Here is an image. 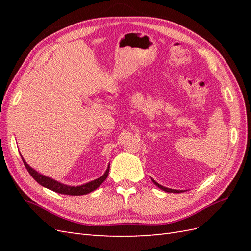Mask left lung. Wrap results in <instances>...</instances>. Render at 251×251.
Here are the masks:
<instances>
[{
    "mask_svg": "<svg viewBox=\"0 0 251 251\" xmlns=\"http://www.w3.org/2000/svg\"><path fill=\"white\" fill-rule=\"evenodd\" d=\"M152 181H153V183L155 184L156 186H158L159 189H162L163 191H165V192H168V193H180L181 191H179V190H173V189H168V188H165V186H163V185H161V184H158L155 180H153L152 179Z\"/></svg>",
    "mask_w": 251,
    "mask_h": 251,
    "instance_id": "1",
    "label": "left lung"
}]
</instances>
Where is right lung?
Here are the masks:
<instances>
[{
    "label": "right lung",
    "mask_w": 251,
    "mask_h": 251,
    "mask_svg": "<svg viewBox=\"0 0 251 251\" xmlns=\"http://www.w3.org/2000/svg\"><path fill=\"white\" fill-rule=\"evenodd\" d=\"M23 161H24V164H25L26 170H28L29 174L32 176V178H33L37 183L41 184L42 186H44V188H47L54 192H57V193L67 194V195H84V194H88V193H90V192L95 191L98 188V186H100L101 183L103 182V181L106 179V177H108L109 169H110V167H108L105 170V173L101 176L100 178L90 181V182H88V183H85L83 185H78V186H70V185L58 182V181H56L54 179L39 174L36 170H34L32 167H30L28 164H26L24 157H23Z\"/></svg>",
    "instance_id": "right-lung-1"
}]
</instances>
